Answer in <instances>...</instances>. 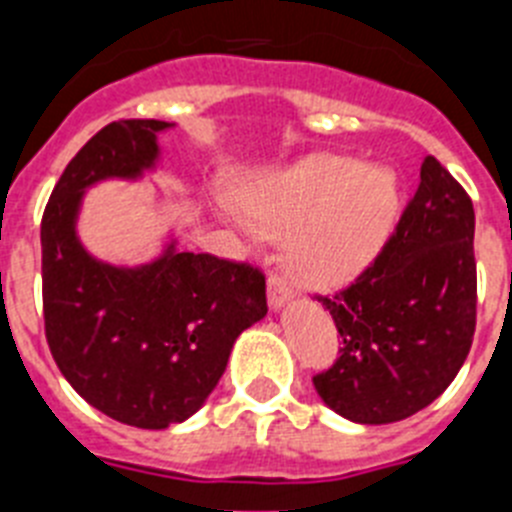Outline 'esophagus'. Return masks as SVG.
Segmentation results:
<instances>
[{
    "label": "esophagus",
    "instance_id": "obj_1",
    "mask_svg": "<svg viewBox=\"0 0 512 512\" xmlns=\"http://www.w3.org/2000/svg\"><path fill=\"white\" fill-rule=\"evenodd\" d=\"M292 300V289H289V284L284 282L279 274H271L269 277V305L271 310H282L287 302Z\"/></svg>",
    "mask_w": 512,
    "mask_h": 512
}]
</instances>
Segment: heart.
<instances>
[{"instance_id":"1","label":"heart","mask_w":512,"mask_h":512,"mask_svg":"<svg viewBox=\"0 0 512 512\" xmlns=\"http://www.w3.org/2000/svg\"><path fill=\"white\" fill-rule=\"evenodd\" d=\"M390 171L351 156H307L241 189L251 238H287V266L307 287H338L377 259L397 220Z\"/></svg>"}]
</instances>
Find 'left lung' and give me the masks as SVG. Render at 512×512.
Masks as SVG:
<instances>
[{"mask_svg": "<svg viewBox=\"0 0 512 512\" xmlns=\"http://www.w3.org/2000/svg\"><path fill=\"white\" fill-rule=\"evenodd\" d=\"M318 302L343 348L312 384L343 418L405 420L454 382L477 325L474 207L436 158L425 156L418 192L374 264Z\"/></svg>", "mask_w": 512, "mask_h": 512, "instance_id": "left-lung-1", "label": "left lung"}]
</instances>
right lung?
Returning <instances> with one entry per match:
<instances>
[{"instance_id": "add662e5", "label": "right lung", "mask_w": 512, "mask_h": 512, "mask_svg": "<svg viewBox=\"0 0 512 512\" xmlns=\"http://www.w3.org/2000/svg\"><path fill=\"white\" fill-rule=\"evenodd\" d=\"M164 120L99 130L58 179L40 223L45 338L84 400L117 423L161 431L205 405L235 338L266 315V279L248 264L176 251L148 264L94 259L76 233L89 187L135 182L161 158Z\"/></svg>"}]
</instances>
